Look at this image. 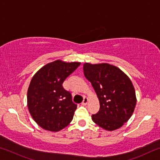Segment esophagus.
Listing matches in <instances>:
<instances>
[{"instance_id": "esophagus-1", "label": "esophagus", "mask_w": 160, "mask_h": 160, "mask_svg": "<svg viewBox=\"0 0 160 160\" xmlns=\"http://www.w3.org/2000/svg\"><path fill=\"white\" fill-rule=\"evenodd\" d=\"M88 97H84V99H83V101H82V104H83V105H86L87 104H88Z\"/></svg>"}]
</instances>
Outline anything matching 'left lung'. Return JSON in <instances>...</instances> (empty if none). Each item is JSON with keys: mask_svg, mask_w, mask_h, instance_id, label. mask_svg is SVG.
Here are the masks:
<instances>
[{"mask_svg": "<svg viewBox=\"0 0 160 160\" xmlns=\"http://www.w3.org/2000/svg\"><path fill=\"white\" fill-rule=\"evenodd\" d=\"M83 70L99 101V110L92 116V121L107 131L121 128L131 118L136 104L131 80L118 68L108 63H85Z\"/></svg>", "mask_w": 160, "mask_h": 160, "instance_id": "obj_1", "label": "left lung"}]
</instances>
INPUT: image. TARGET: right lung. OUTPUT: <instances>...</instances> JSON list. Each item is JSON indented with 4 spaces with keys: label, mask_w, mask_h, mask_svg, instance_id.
I'll return each mask as SVG.
<instances>
[{
    "label": "right lung",
    "mask_w": 160,
    "mask_h": 160,
    "mask_svg": "<svg viewBox=\"0 0 160 160\" xmlns=\"http://www.w3.org/2000/svg\"><path fill=\"white\" fill-rule=\"evenodd\" d=\"M80 65L57 60L43 66L32 78L28 107L35 122L47 131L57 132L71 122L77 104L62 84Z\"/></svg>",
    "instance_id": "obj_1"
}]
</instances>
